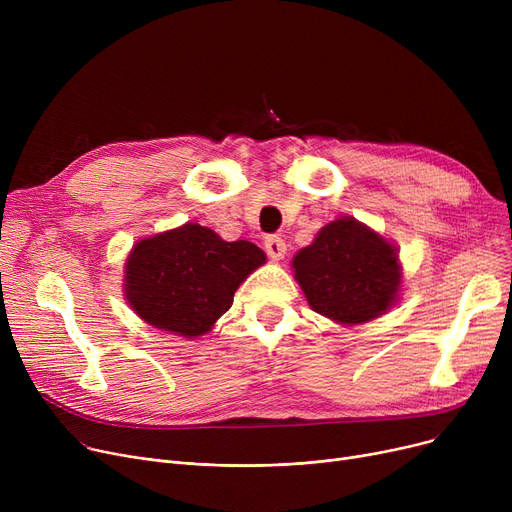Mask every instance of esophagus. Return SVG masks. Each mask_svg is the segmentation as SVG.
Returning a JSON list of instances; mask_svg holds the SVG:
<instances>
[{"label":"esophagus","instance_id":"obj_1","mask_svg":"<svg viewBox=\"0 0 512 512\" xmlns=\"http://www.w3.org/2000/svg\"><path fill=\"white\" fill-rule=\"evenodd\" d=\"M265 251L272 259L280 261L286 255V242L280 236H267L265 238Z\"/></svg>","mask_w":512,"mask_h":512}]
</instances>
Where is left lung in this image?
<instances>
[{"label": "left lung", "mask_w": 512, "mask_h": 512, "mask_svg": "<svg viewBox=\"0 0 512 512\" xmlns=\"http://www.w3.org/2000/svg\"><path fill=\"white\" fill-rule=\"evenodd\" d=\"M292 267L311 309L342 326L384 315L396 303L402 280L396 247L355 218L321 228L294 255Z\"/></svg>", "instance_id": "1"}]
</instances>
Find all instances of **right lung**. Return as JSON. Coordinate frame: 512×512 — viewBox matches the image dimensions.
<instances>
[{
    "mask_svg": "<svg viewBox=\"0 0 512 512\" xmlns=\"http://www.w3.org/2000/svg\"><path fill=\"white\" fill-rule=\"evenodd\" d=\"M265 263L249 240L226 242L188 222L139 240L126 259L124 297L145 324L184 338L207 334L236 288Z\"/></svg>",
    "mask_w": 512,
    "mask_h": 512,
    "instance_id": "right-lung-1",
    "label": "right lung"
}]
</instances>
